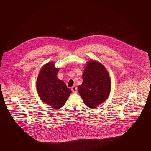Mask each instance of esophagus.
<instances>
[{
  "mask_svg": "<svg viewBox=\"0 0 151 151\" xmlns=\"http://www.w3.org/2000/svg\"><path fill=\"white\" fill-rule=\"evenodd\" d=\"M71 90H72V92L73 93H76L77 92V90H78V88L76 86H73L71 88Z\"/></svg>",
  "mask_w": 151,
  "mask_h": 151,
  "instance_id": "obj_1",
  "label": "esophagus"
}]
</instances>
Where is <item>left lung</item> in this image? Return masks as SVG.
<instances>
[{
    "mask_svg": "<svg viewBox=\"0 0 151 151\" xmlns=\"http://www.w3.org/2000/svg\"><path fill=\"white\" fill-rule=\"evenodd\" d=\"M83 79L78 91L88 107L96 108L108 99L111 89L110 79L106 69L101 63L95 60L89 61Z\"/></svg>",
    "mask_w": 151,
    "mask_h": 151,
    "instance_id": "obj_1",
    "label": "left lung"
}]
</instances>
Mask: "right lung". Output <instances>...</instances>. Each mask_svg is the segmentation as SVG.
<instances>
[{"instance_id":"add662e5","label":"right lung","mask_w":151,"mask_h":151,"mask_svg":"<svg viewBox=\"0 0 151 151\" xmlns=\"http://www.w3.org/2000/svg\"><path fill=\"white\" fill-rule=\"evenodd\" d=\"M59 68L52 62L44 65L38 75L36 86L38 94L43 102L54 109L62 108L72 91L65 83L58 79Z\"/></svg>"}]
</instances>
